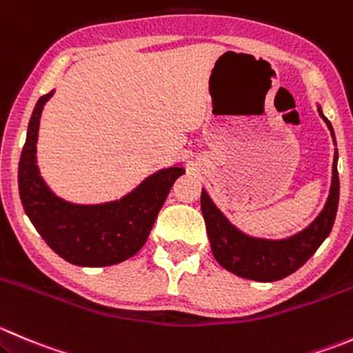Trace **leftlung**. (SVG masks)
Wrapping results in <instances>:
<instances>
[{
  "mask_svg": "<svg viewBox=\"0 0 353 353\" xmlns=\"http://www.w3.org/2000/svg\"><path fill=\"white\" fill-rule=\"evenodd\" d=\"M319 115L330 128L333 141L334 131L331 122L323 115L319 107ZM338 198H340V179H338V150H334L333 160V179H331L330 196L326 205L303 231L285 239H265L253 238L245 234L225 219V215L215 207L207 191L201 190V214L207 225L210 248L215 260L225 271L239 276V278L252 279L259 283H272L293 274L300 269L310 256L316 253L321 243L330 236L333 229L334 217L338 210Z\"/></svg>",
  "mask_w": 353,
  "mask_h": 353,
  "instance_id": "8db88e82",
  "label": "left lung"
}]
</instances>
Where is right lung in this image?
I'll list each match as a JSON object with an SVG mask.
<instances>
[{"instance_id": "obj_1", "label": "right lung", "mask_w": 353, "mask_h": 353, "mask_svg": "<svg viewBox=\"0 0 353 353\" xmlns=\"http://www.w3.org/2000/svg\"><path fill=\"white\" fill-rule=\"evenodd\" d=\"M37 100L19 162V193L27 217L54 253L74 265L105 268L136 255L148 239L155 219L183 167H169L146 177L121 200L79 205L61 200L39 176L36 143L44 103Z\"/></svg>"}]
</instances>
